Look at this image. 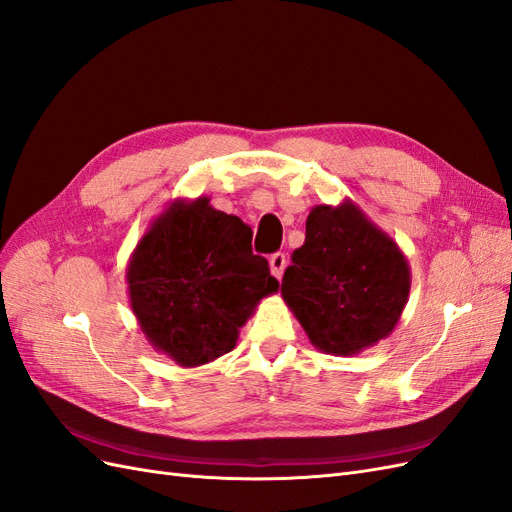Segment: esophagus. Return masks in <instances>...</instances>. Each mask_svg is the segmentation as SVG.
<instances>
[{"mask_svg":"<svg viewBox=\"0 0 512 512\" xmlns=\"http://www.w3.org/2000/svg\"><path fill=\"white\" fill-rule=\"evenodd\" d=\"M269 265H271V273L277 277V280H282L284 269H286V254H282V252L273 254L271 260H269Z\"/></svg>","mask_w":512,"mask_h":512,"instance_id":"obj_1","label":"esophagus"}]
</instances>
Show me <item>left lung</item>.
Returning <instances> with one entry per match:
<instances>
[{
	"label": "left lung",
	"instance_id": "8db88e82",
	"mask_svg": "<svg viewBox=\"0 0 512 512\" xmlns=\"http://www.w3.org/2000/svg\"><path fill=\"white\" fill-rule=\"evenodd\" d=\"M408 294L406 256L359 207L346 200L309 211L282 297L318 350L350 356L378 344L395 329Z\"/></svg>",
	"mask_w": 512,
	"mask_h": 512
}]
</instances>
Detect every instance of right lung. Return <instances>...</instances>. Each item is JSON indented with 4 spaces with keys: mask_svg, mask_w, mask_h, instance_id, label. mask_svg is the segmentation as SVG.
<instances>
[{
    "mask_svg": "<svg viewBox=\"0 0 512 512\" xmlns=\"http://www.w3.org/2000/svg\"><path fill=\"white\" fill-rule=\"evenodd\" d=\"M130 305L149 344L181 367L230 352L258 301L277 292L252 228L209 198L175 200L151 224L126 271Z\"/></svg>",
    "mask_w": 512,
    "mask_h": 512,
    "instance_id": "obj_1",
    "label": "right lung"
}]
</instances>
